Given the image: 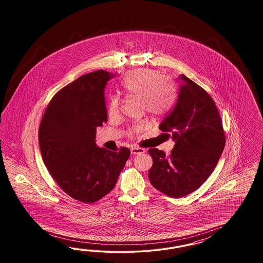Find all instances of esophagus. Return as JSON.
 Instances as JSON below:
<instances>
[{"instance_id": "obj_1", "label": "esophagus", "mask_w": 263, "mask_h": 263, "mask_svg": "<svg viewBox=\"0 0 263 263\" xmlns=\"http://www.w3.org/2000/svg\"><path fill=\"white\" fill-rule=\"evenodd\" d=\"M145 152L144 148H141V147H132L131 148V154L136 155V154H143Z\"/></svg>"}]
</instances>
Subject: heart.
Returning a JSON list of instances; mask_svg holds the SVG:
<instances>
[{
	"instance_id": "b5f03b06",
	"label": "heart",
	"mask_w": 263,
	"mask_h": 263,
	"mask_svg": "<svg viewBox=\"0 0 263 263\" xmlns=\"http://www.w3.org/2000/svg\"><path fill=\"white\" fill-rule=\"evenodd\" d=\"M121 89L126 96L142 100L144 109L153 116L165 115L175 102V92L168 84V80L156 70L140 69L129 73L121 82ZM107 114L110 119L119 116L120 100L118 97L111 96L109 99ZM147 126V123L143 121L136 123L128 128V137H139Z\"/></svg>"
}]
</instances>
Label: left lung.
<instances>
[{"mask_svg":"<svg viewBox=\"0 0 263 263\" xmlns=\"http://www.w3.org/2000/svg\"><path fill=\"white\" fill-rule=\"evenodd\" d=\"M179 78L182 83L176 102L159 125L163 132L172 133L175 147L168 156L158 148L148 149L153 160L148 171L151 183L175 199L205 182L226 143L223 123L212 97L183 74Z\"/></svg>","mask_w":263,"mask_h":263,"instance_id":"1","label":"left lung"}]
</instances>
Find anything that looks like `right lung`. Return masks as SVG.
I'll return each instance as SVG.
<instances>
[{
    "mask_svg": "<svg viewBox=\"0 0 263 263\" xmlns=\"http://www.w3.org/2000/svg\"><path fill=\"white\" fill-rule=\"evenodd\" d=\"M105 70L82 75L60 89L48 104L39 129L42 159L53 179L72 199L92 203L114 189L130 156L98 147L96 128L107 121Z\"/></svg>",
    "mask_w": 263,
    "mask_h": 263,
    "instance_id": "1",
    "label": "right lung"
}]
</instances>
